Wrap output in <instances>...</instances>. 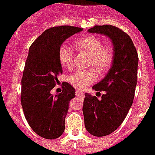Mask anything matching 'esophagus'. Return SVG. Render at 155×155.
I'll use <instances>...</instances> for the list:
<instances>
[{
  "mask_svg": "<svg viewBox=\"0 0 155 155\" xmlns=\"http://www.w3.org/2000/svg\"><path fill=\"white\" fill-rule=\"evenodd\" d=\"M76 95H77V97H81V98H83V97H84V93H82V92H80L78 90L76 91Z\"/></svg>",
  "mask_w": 155,
  "mask_h": 155,
  "instance_id": "obj_1",
  "label": "esophagus"
}]
</instances>
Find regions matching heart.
<instances>
[{"instance_id": "1", "label": "heart", "mask_w": 155, "mask_h": 155, "mask_svg": "<svg viewBox=\"0 0 155 155\" xmlns=\"http://www.w3.org/2000/svg\"><path fill=\"white\" fill-rule=\"evenodd\" d=\"M75 47L89 54L87 67H93L99 73L109 68L113 60V50L108 46H103V41L95 36L87 35L75 42ZM73 51L66 45H62L58 51V58L63 68H70L73 62ZM97 78L93 68L78 70L68 76V83L77 89H83Z\"/></svg>"}]
</instances>
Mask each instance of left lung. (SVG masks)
Wrapping results in <instances>:
<instances>
[{"label":"left lung","mask_w":155,"mask_h":155,"mask_svg":"<svg viewBox=\"0 0 155 155\" xmlns=\"http://www.w3.org/2000/svg\"><path fill=\"white\" fill-rule=\"evenodd\" d=\"M110 38L114 45L112 67L104 79L93 87L102 97L85 93L83 113L87 132L93 136L110 134L121 125L132 106L137 85L139 57L132 39L111 25L95 26L87 31Z\"/></svg>","instance_id":"obj_1"}]
</instances>
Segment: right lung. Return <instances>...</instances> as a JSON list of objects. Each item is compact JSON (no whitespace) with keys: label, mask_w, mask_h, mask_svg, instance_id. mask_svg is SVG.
<instances>
[{"label":"right lung","mask_w":155,"mask_h":155,"mask_svg":"<svg viewBox=\"0 0 155 155\" xmlns=\"http://www.w3.org/2000/svg\"><path fill=\"white\" fill-rule=\"evenodd\" d=\"M82 31L71 26L51 27L29 48L21 79V103L28 124L44 139H58L64 132L69 102L75 97V89L64 82L62 93L53 95L51 90L62 73L59 48L67 38Z\"/></svg>","instance_id":"1"}]
</instances>
